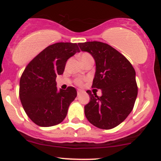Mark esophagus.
Wrapping results in <instances>:
<instances>
[{"label":"esophagus","mask_w":161,"mask_h":161,"mask_svg":"<svg viewBox=\"0 0 161 161\" xmlns=\"http://www.w3.org/2000/svg\"><path fill=\"white\" fill-rule=\"evenodd\" d=\"M82 90H78V91H77V95H81V94H82Z\"/></svg>","instance_id":"1"}]
</instances>
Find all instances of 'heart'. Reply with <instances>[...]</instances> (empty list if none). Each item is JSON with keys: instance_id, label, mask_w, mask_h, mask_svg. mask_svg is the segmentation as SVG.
Instances as JSON below:
<instances>
[{"instance_id": "obj_1", "label": "heart", "mask_w": 161, "mask_h": 161, "mask_svg": "<svg viewBox=\"0 0 161 161\" xmlns=\"http://www.w3.org/2000/svg\"><path fill=\"white\" fill-rule=\"evenodd\" d=\"M89 58H92V55L88 53L84 52L80 55V60L82 63L86 61V60ZM85 80H86V79H84V78H78L75 80V83L76 85H78V86H82L83 82H84Z\"/></svg>"}]
</instances>
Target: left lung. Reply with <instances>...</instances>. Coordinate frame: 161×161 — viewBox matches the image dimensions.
I'll return each instance as SVG.
<instances>
[{"label":"left lung","instance_id":"1","mask_svg":"<svg viewBox=\"0 0 161 161\" xmlns=\"http://www.w3.org/2000/svg\"><path fill=\"white\" fill-rule=\"evenodd\" d=\"M78 45L95 59L96 72L92 87L102 92L99 97L96 92L87 91L91 100L85 106L86 118L99 129L114 128L134 108L138 95L135 69L121 53L108 44L88 42Z\"/></svg>","mask_w":161,"mask_h":161}]
</instances>
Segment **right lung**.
I'll return each mask as SVG.
<instances>
[{"label": "right lung", "mask_w": 161, "mask_h": 161, "mask_svg": "<svg viewBox=\"0 0 161 161\" xmlns=\"http://www.w3.org/2000/svg\"><path fill=\"white\" fill-rule=\"evenodd\" d=\"M79 51L76 43L53 44L24 69L19 81V98L27 116L36 125L53 126L65 119L77 92L72 86L57 90L56 78L64 73L68 59Z\"/></svg>", "instance_id": "obj_1"}]
</instances>
